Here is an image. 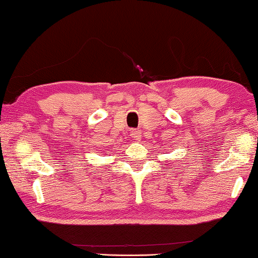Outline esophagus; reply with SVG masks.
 I'll return each mask as SVG.
<instances>
[{"label": "esophagus", "mask_w": 258, "mask_h": 258, "mask_svg": "<svg viewBox=\"0 0 258 258\" xmlns=\"http://www.w3.org/2000/svg\"><path fill=\"white\" fill-rule=\"evenodd\" d=\"M132 137H133V139L135 140V141H140L141 139H142V135H141L140 130H133Z\"/></svg>", "instance_id": "esophagus-1"}]
</instances>
